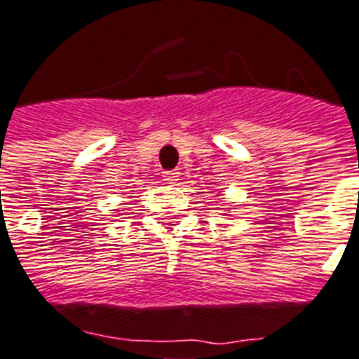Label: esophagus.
<instances>
[{
    "instance_id": "1",
    "label": "esophagus",
    "mask_w": 359,
    "mask_h": 359,
    "mask_svg": "<svg viewBox=\"0 0 359 359\" xmlns=\"http://www.w3.org/2000/svg\"><path fill=\"white\" fill-rule=\"evenodd\" d=\"M177 176H180V174H177L176 170H168V172H164V174H163L164 182H166V183H176Z\"/></svg>"
}]
</instances>
